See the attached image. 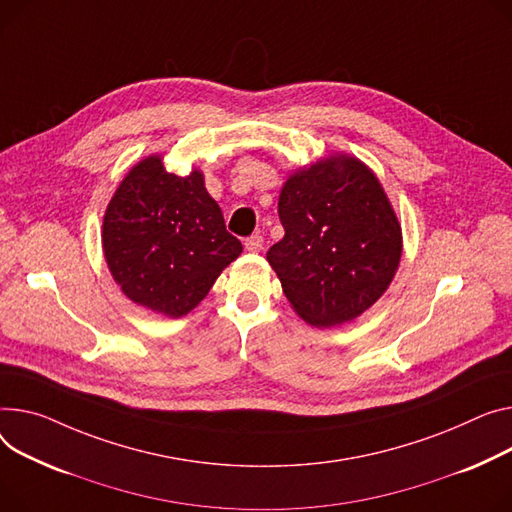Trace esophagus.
Returning a JSON list of instances; mask_svg holds the SVG:
<instances>
[{"instance_id": "34e87169", "label": "esophagus", "mask_w": 512, "mask_h": 512, "mask_svg": "<svg viewBox=\"0 0 512 512\" xmlns=\"http://www.w3.org/2000/svg\"><path fill=\"white\" fill-rule=\"evenodd\" d=\"M245 247L251 253H259L263 249V236L261 234H251L247 241H245Z\"/></svg>"}]
</instances>
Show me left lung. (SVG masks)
<instances>
[{"mask_svg":"<svg viewBox=\"0 0 512 512\" xmlns=\"http://www.w3.org/2000/svg\"><path fill=\"white\" fill-rule=\"evenodd\" d=\"M284 238L267 251L294 311L315 327L352 321L377 302L401 259V226L370 170L331 156L282 187Z\"/></svg>","mask_w":512,"mask_h":512,"instance_id":"1","label":"left lung"}]
</instances>
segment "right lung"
<instances>
[{
  "instance_id": "right-lung-1",
  "label": "right lung",
  "mask_w": 512,
  "mask_h": 512,
  "mask_svg": "<svg viewBox=\"0 0 512 512\" xmlns=\"http://www.w3.org/2000/svg\"><path fill=\"white\" fill-rule=\"evenodd\" d=\"M102 249L133 302L177 319L206 298L243 245L226 230L199 170L177 177L150 156L115 191L102 222Z\"/></svg>"
}]
</instances>
